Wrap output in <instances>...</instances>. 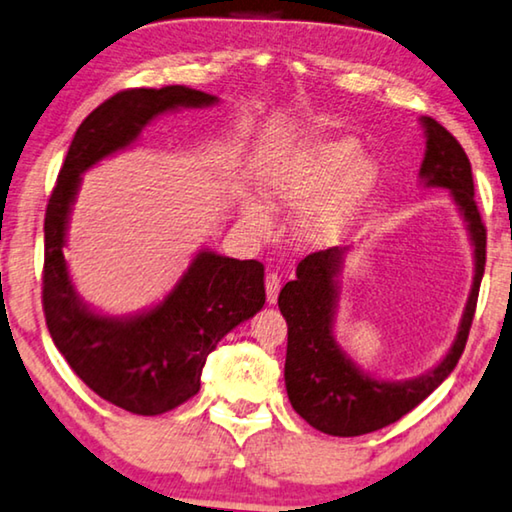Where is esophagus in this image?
Masks as SVG:
<instances>
[{
	"mask_svg": "<svg viewBox=\"0 0 512 512\" xmlns=\"http://www.w3.org/2000/svg\"><path fill=\"white\" fill-rule=\"evenodd\" d=\"M279 288H281V277H279V274H277V272H267V277H265V295H267V302L277 304Z\"/></svg>",
	"mask_w": 512,
	"mask_h": 512,
	"instance_id": "esophagus-1",
	"label": "esophagus"
}]
</instances>
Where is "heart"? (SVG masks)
<instances>
[{
  "label": "heart",
  "mask_w": 512,
  "mask_h": 512,
  "mask_svg": "<svg viewBox=\"0 0 512 512\" xmlns=\"http://www.w3.org/2000/svg\"><path fill=\"white\" fill-rule=\"evenodd\" d=\"M355 139H325L272 164L263 174V194L277 210L306 209L297 217L295 231L304 245H332L350 229L371 196L377 167L368 157H357ZM245 222L267 231L270 212L256 201L242 206Z\"/></svg>",
  "instance_id": "obj_1"
}]
</instances>
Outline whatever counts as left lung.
<instances>
[{"instance_id":"left-lung-1","label":"left lung","mask_w":512,"mask_h":512,"mask_svg":"<svg viewBox=\"0 0 512 512\" xmlns=\"http://www.w3.org/2000/svg\"><path fill=\"white\" fill-rule=\"evenodd\" d=\"M421 123L426 128V157L419 176L428 187H446L451 192L474 245L476 274L458 336L446 357L426 375L400 382L377 380L345 355L334 336L338 274L350 247H329L302 258L297 279L288 281L279 293V309L288 325L283 377L293 410L325 435L357 437L391 426L426 400L465 352L485 272L487 233L474 201V176L465 148L430 116H423Z\"/></svg>"}]
</instances>
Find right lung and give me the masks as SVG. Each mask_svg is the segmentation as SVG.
I'll return each mask as SVG.
<instances>
[{"instance_id": "right-lung-1", "label": "right lung", "mask_w": 512, "mask_h": 512, "mask_svg": "<svg viewBox=\"0 0 512 512\" xmlns=\"http://www.w3.org/2000/svg\"><path fill=\"white\" fill-rule=\"evenodd\" d=\"M217 98L190 86L128 89L98 105L70 141L45 210L43 311L50 336L77 377L125 412L155 416L190 400L217 343L265 304V270L199 251L174 290L151 311L109 318L91 311L64 258L70 208L80 176L102 157L135 144L155 116L208 107Z\"/></svg>"}]
</instances>
